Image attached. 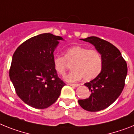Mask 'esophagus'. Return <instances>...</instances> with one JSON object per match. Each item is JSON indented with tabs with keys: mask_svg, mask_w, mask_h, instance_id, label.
<instances>
[{
	"mask_svg": "<svg viewBox=\"0 0 134 134\" xmlns=\"http://www.w3.org/2000/svg\"><path fill=\"white\" fill-rule=\"evenodd\" d=\"M70 86H74V87H78L80 86V84H69Z\"/></svg>",
	"mask_w": 134,
	"mask_h": 134,
	"instance_id": "obj_1",
	"label": "esophagus"
}]
</instances>
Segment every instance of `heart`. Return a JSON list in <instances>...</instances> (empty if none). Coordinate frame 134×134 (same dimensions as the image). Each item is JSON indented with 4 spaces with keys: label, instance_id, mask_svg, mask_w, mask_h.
<instances>
[{
    "label": "heart",
    "instance_id": "heart-1",
    "mask_svg": "<svg viewBox=\"0 0 134 134\" xmlns=\"http://www.w3.org/2000/svg\"><path fill=\"white\" fill-rule=\"evenodd\" d=\"M71 64L73 70L65 80L68 82H76L84 77L86 81H89L99 76L103 67V59L99 52L94 49L81 46H74L68 48L64 57L56 56L53 59L55 70L60 76H65Z\"/></svg>",
    "mask_w": 134,
    "mask_h": 134
}]
</instances>
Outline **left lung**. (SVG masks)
Returning a JSON list of instances; mask_svg holds the SVG:
<instances>
[{
    "label": "left lung",
    "instance_id": "obj_1",
    "mask_svg": "<svg viewBox=\"0 0 134 134\" xmlns=\"http://www.w3.org/2000/svg\"><path fill=\"white\" fill-rule=\"evenodd\" d=\"M82 40L92 43L99 52L103 67L98 76L84 84L91 94L88 98L78 100V103L86 110L97 112L110 106L121 95L125 86L127 65L119 49L108 41L94 36Z\"/></svg>",
    "mask_w": 134,
    "mask_h": 134
}]
</instances>
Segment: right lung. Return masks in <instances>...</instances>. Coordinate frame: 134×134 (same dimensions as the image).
Returning <instances> with one entry per match:
<instances>
[{
	"label": "right lung",
	"instance_id": "obj_1",
	"mask_svg": "<svg viewBox=\"0 0 134 134\" xmlns=\"http://www.w3.org/2000/svg\"><path fill=\"white\" fill-rule=\"evenodd\" d=\"M58 40L63 38L51 33L35 36L22 43L12 57L9 77L16 94L35 108L44 109L52 105L65 85L53 65Z\"/></svg>",
	"mask_w": 134,
	"mask_h": 134
}]
</instances>
